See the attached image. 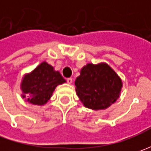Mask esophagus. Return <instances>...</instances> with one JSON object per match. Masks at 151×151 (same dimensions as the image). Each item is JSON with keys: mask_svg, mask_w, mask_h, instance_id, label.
Returning a JSON list of instances; mask_svg holds the SVG:
<instances>
[{"mask_svg": "<svg viewBox=\"0 0 151 151\" xmlns=\"http://www.w3.org/2000/svg\"><path fill=\"white\" fill-rule=\"evenodd\" d=\"M72 81H73L72 78H67L66 79V82L68 83V84H71V83H72Z\"/></svg>", "mask_w": 151, "mask_h": 151, "instance_id": "esophagus-1", "label": "esophagus"}]
</instances>
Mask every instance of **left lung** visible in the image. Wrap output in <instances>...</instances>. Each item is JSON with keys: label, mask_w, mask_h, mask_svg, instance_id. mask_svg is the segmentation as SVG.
I'll return each instance as SVG.
<instances>
[{"label": "left lung", "mask_w": 151, "mask_h": 151, "mask_svg": "<svg viewBox=\"0 0 151 151\" xmlns=\"http://www.w3.org/2000/svg\"><path fill=\"white\" fill-rule=\"evenodd\" d=\"M75 84L85 107L94 110L105 109L114 103L122 87L119 76L106 64L84 66Z\"/></svg>", "instance_id": "8db88e82"}]
</instances>
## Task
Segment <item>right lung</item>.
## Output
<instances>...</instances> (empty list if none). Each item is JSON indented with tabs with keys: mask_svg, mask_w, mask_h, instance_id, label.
<instances>
[{
	"mask_svg": "<svg viewBox=\"0 0 151 151\" xmlns=\"http://www.w3.org/2000/svg\"><path fill=\"white\" fill-rule=\"evenodd\" d=\"M64 82L65 80L59 71H55L48 63L43 62L23 78L22 90L24 94L31 96L27 98V101L34 105H43L50 100L55 87ZM22 97L26 96L22 95Z\"/></svg>",
	"mask_w": 151,
	"mask_h": 151,
	"instance_id": "obj_1",
	"label": "right lung"
}]
</instances>
